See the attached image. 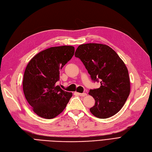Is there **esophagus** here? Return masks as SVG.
I'll use <instances>...</instances> for the list:
<instances>
[{"label": "esophagus", "mask_w": 152, "mask_h": 152, "mask_svg": "<svg viewBox=\"0 0 152 152\" xmlns=\"http://www.w3.org/2000/svg\"><path fill=\"white\" fill-rule=\"evenodd\" d=\"M77 94H78V95H79V96H85L87 95V94H86V93H78Z\"/></svg>", "instance_id": "obj_1"}]
</instances>
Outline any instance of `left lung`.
I'll use <instances>...</instances> for the list:
<instances>
[{"mask_svg": "<svg viewBox=\"0 0 152 152\" xmlns=\"http://www.w3.org/2000/svg\"><path fill=\"white\" fill-rule=\"evenodd\" d=\"M75 56L80 59L93 82H100L99 88L90 89L95 100L90 109L98 118H108L120 111L130 94V79L125 63L106 45L87 43L77 48Z\"/></svg>", "mask_w": 152, "mask_h": 152, "instance_id": "left-lung-1", "label": "left lung"}]
</instances>
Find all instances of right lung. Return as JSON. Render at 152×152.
Wrapping results in <instances>:
<instances>
[{"mask_svg": "<svg viewBox=\"0 0 152 152\" xmlns=\"http://www.w3.org/2000/svg\"><path fill=\"white\" fill-rule=\"evenodd\" d=\"M72 46L50 47L36 54L24 72V95L34 112L39 116L52 119L63 112L72 96L56 83L60 69L74 55Z\"/></svg>", "mask_w": 152, "mask_h": 152, "instance_id": "add662e5", "label": "right lung"}]
</instances>
